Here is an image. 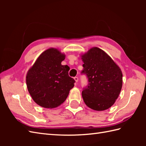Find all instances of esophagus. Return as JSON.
Listing matches in <instances>:
<instances>
[{"label": "esophagus", "mask_w": 146, "mask_h": 146, "mask_svg": "<svg viewBox=\"0 0 146 146\" xmlns=\"http://www.w3.org/2000/svg\"><path fill=\"white\" fill-rule=\"evenodd\" d=\"M74 80H75V82H76V83H78V78L77 76H75V78H74Z\"/></svg>", "instance_id": "34e87169"}]
</instances>
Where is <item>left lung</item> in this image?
Returning a JSON list of instances; mask_svg holds the SVG:
<instances>
[{"mask_svg":"<svg viewBox=\"0 0 146 146\" xmlns=\"http://www.w3.org/2000/svg\"><path fill=\"white\" fill-rule=\"evenodd\" d=\"M83 70L81 73L88 78L82 97L93 110L102 111L112 106L122 86V73L106 52L95 47L82 56Z\"/></svg>","mask_w":146,"mask_h":146,"instance_id":"8db88e82","label":"left lung"}]
</instances>
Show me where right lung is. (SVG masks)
Here are the masks:
<instances>
[{
	"instance_id": "add662e5",
	"label": "right lung",
	"mask_w": 146,
	"mask_h": 146,
	"mask_svg": "<svg viewBox=\"0 0 146 146\" xmlns=\"http://www.w3.org/2000/svg\"><path fill=\"white\" fill-rule=\"evenodd\" d=\"M65 56L51 48L39 56L26 76L29 94L44 108H55L66 100L75 81L68 75L70 67L62 65Z\"/></svg>"
}]
</instances>
